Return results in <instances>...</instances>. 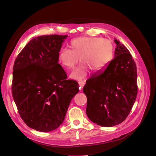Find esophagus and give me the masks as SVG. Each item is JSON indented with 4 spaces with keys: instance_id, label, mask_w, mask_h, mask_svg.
Returning a JSON list of instances; mask_svg holds the SVG:
<instances>
[{
    "instance_id": "esophagus-1",
    "label": "esophagus",
    "mask_w": 156,
    "mask_h": 156,
    "mask_svg": "<svg viewBox=\"0 0 156 156\" xmlns=\"http://www.w3.org/2000/svg\"><path fill=\"white\" fill-rule=\"evenodd\" d=\"M84 81H79V89L80 90H82L83 87L84 86Z\"/></svg>"
}]
</instances>
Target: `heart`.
Here are the masks:
<instances>
[{"label": "heart", "mask_w": 156, "mask_h": 156, "mask_svg": "<svg viewBox=\"0 0 156 156\" xmlns=\"http://www.w3.org/2000/svg\"><path fill=\"white\" fill-rule=\"evenodd\" d=\"M70 49H62L58 53V62L65 70L70 71L79 62L81 64L69 77L78 81H84L90 69L100 72L110 64L114 55L111 41L100 37H79L70 41Z\"/></svg>", "instance_id": "b5f03b06"}]
</instances>
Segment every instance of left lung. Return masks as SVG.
<instances>
[{"mask_svg":"<svg viewBox=\"0 0 156 156\" xmlns=\"http://www.w3.org/2000/svg\"><path fill=\"white\" fill-rule=\"evenodd\" d=\"M115 42L114 59L83 87L88 119L103 127H112L124 121L137 95L135 63L128 49L119 40L115 39Z\"/></svg>","mask_w":156,"mask_h":156,"instance_id":"obj_1","label":"left lung"}]
</instances>
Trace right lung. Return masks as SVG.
<instances>
[{"label":"right lung","instance_id":"obj_1","mask_svg":"<svg viewBox=\"0 0 156 156\" xmlns=\"http://www.w3.org/2000/svg\"><path fill=\"white\" fill-rule=\"evenodd\" d=\"M68 36L32 38L18 55L13 67L12 96L20 116L31 128L55 130L62 124L77 81L67 80L58 53Z\"/></svg>","mask_w":156,"mask_h":156}]
</instances>
